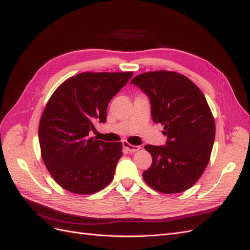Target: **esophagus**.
Listing matches in <instances>:
<instances>
[{
  "label": "esophagus",
  "instance_id": "1",
  "mask_svg": "<svg viewBox=\"0 0 250 250\" xmlns=\"http://www.w3.org/2000/svg\"><path fill=\"white\" fill-rule=\"evenodd\" d=\"M123 147L127 151H129V152H135V151H138V150L141 149V146H134V145H131V144L127 143V142L123 143Z\"/></svg>",
  "mask_w": 250,
  "mask_h": 250
}]
</instances>
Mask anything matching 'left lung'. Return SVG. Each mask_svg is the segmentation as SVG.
<instances>
[{
    "label": "left lung",
    "instance_id": "8db88e82",
    "mask_svg": "<svg viewBox=\"0 0 250 250\" xmlns=\"http://www.w3.org/2000/svg\"><path fill=\"white\" fill-rule=\"evenodd\" d=\"M130 83L149 97L153 122L164 125L167 135L165 146H145L152 165L144 171V180L165 194L188 190L206 170L215 141V121L206 97L175 72L143 73Z\"/></svg>",
    "mask_w": 250,
    "mask_h": 250
}]
</instances>
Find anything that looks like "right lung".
I'll return each mask as SVG.
<instances>
[{
    "label": "right lung",
    "instance_id": "right-lung-1",
    "mask_svg": "<svg viewBox=\"0 0 250 250\" xmlns=\"http://www.w3.org/2000/svg\"><path fill=\"white\" fill-rule=\"evenodd\" d=\"M132 72L81 73L65 80L44 108L39 127L42 161L66 191L93 194L113 178L122 143L89 138L97 123L106 122L109 101Z\"/></svg>",
    "mask_w": 250,
    "mask_h": 250
}]
</instances>
